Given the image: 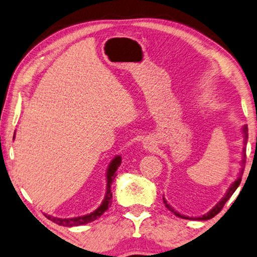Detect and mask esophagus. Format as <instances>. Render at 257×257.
I'll return each instance as SVG.
<instances>
[{
  "mask_svg": "<svg viewBox=\"0 0 257 257\" xmlns=\"http://www.w3.org/2000/svg\"><path fill=\"white\" fill-rule=\"evenodd\" d=\"M143 146H144V149L146 151H151V152L152 151H155V149H156L155 142L152 138L144 139V142H143Z\"/></svg>",
  "mask_w": 257,
  "mask_h": 257,
  "instance_id": "esophagus-1",
  "label": "esophagus"
}]
</instances>
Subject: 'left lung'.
Instances as JSON below:
<instances>
[{"mask_svg": "<svg viewBox=\"0 0 257 257\" xmlns=\"http://www.w3.org/2000/svg\"><path fill=\"white\" fill-rule=\"evenodd\" d=\"M242 134H243V144H247V138H248V128H247V124L246 125H243L242 127ZM245 162H246V151H245V149H243V151H242V161H241V169H240V172H239V175H238V178L236 180H234L233 182H232V185L230 186V188L228 189V191L227 193H225V195H224V197L221 199V201L216 204V205L212 208V210L210 211V212H207L206 214H204V215H202V216H199V217H189V216H185V215H181L180 213H178L177 211H175L173 210V208L169 205L168 204V202L165 201V198L163 197V202H164V204H165V206H167V208L169 211H171L172 213H175V214L177 215V216H179V217H182V219H193V220H210V219H212L213 216H215L217 213H219L221 210H222V207L224 206V204L227 203V201L228 199L231 197V195L234 193V191H236V189L238 188V186L240 185V182H241V177H242V173H243V164H245Z\"/></svg>", "mask_w": 257, "mask_h": 257, "instance_id": "left-lung-1", "label": "left lung"}]
</instances>
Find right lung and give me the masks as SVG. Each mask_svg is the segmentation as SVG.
Returning <instances> with one entry per match:
<instances>
[{"label": "right lung", "instance_id": "1", "mask_svg": "<svg viewBox=\"0 0 257 257\" xmlns=\"http://www.w3.org/2000/svg\"><path fill=\"white\" fill-rule=\"evenodd\" d=\"M15 139V136H14ZM121 164V156H115L114 159L111 161V163L108 164L107 168V172H106V181H107V186H106V194L105 197H104L103 202L101 204V206L96 208L94 212L89 213V214L82 215V216H78V217H70V219H60V217H55L52 215H46L47 219L51 220L52 222H54L59 225H63V227H76V225H81V224H86L89 222H93L96 219H98L104 212H105L108 207L111 206L112 203V193H111V185L113 180L115 178V171L118 170V168Z\"/></svg>", "mask_w": 257, "mask_h": 257}]
</instances>
